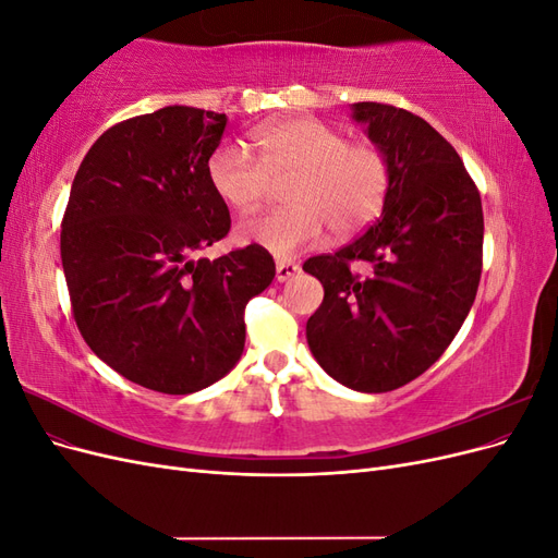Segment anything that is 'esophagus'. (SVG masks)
I'll use <instances>...</instances> for the list:
<instances>
[{
  "mask_svg": "<svg viewBox=\"0 0 558 558\" xmlns=\"http://www.w3.org/2000/svg\"><path fill=\"white\" fill-rule=\"evenodd\" d=\"M300 272V265L291 260H279L277 263V281H289Z\"/></svg>",
  "mask_w": 558,
  "mask_h": 558,
  "instance_id": "34e87169",
  "label": "esophagus"
}]
</instances>
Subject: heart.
Masks as SVG:
<instances>
[{"instance_id":"b5f03b06","label":"heart","mask_w":558,"mask_h":558,"mask_svg":"<svg viewBox=\"0 0 558 558\" xmlns=\"http://www.w3.org/2000/svg\"><path fill=\"white\" fill-rule=\"evenodd\" d=\"M248 148L218 146L207 177L214 193L238 211L256 209L269 183L289 179L281 199L289 207L246 218L238 228L244 244L289 258L316 244L326 232H353L373 218L386 199L391 170L373 144L347 142L344 132L300 116L260 125L248 134Z\"/></svg>"}]
</instances>
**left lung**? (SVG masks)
<instances>
[{
    "mask_svg": "<svg viewBox=\"0 0 558 558\" xmlns=\"http://www.w3.org/2000/svg\"><path fill=\"white\" fill-rule=\"evenodd\" d=\"M351 109L391 183L375 226L302 265L324 283L307 344L335 381L386 393L424 375L461 330L482 277L484 216L463 160L424 118L379 102Z\"/></svg>",
    "mask_w": 558,
    "mask_h": 558,
    "instance_id": "obj_1",
    "label": "left lung"
}]
</instances>
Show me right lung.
<instances>
[{"instance_id":"1","label":"right lung","mask_w":558,"mask_h":558,"mask_svg":"<svg viewBox=\"0 0 558 558\" xmlns=\"http://www.w3.org/2000/svg\"><path fill=\"white\" fill-rule=\"evenodd\" d=\"M228 118L165 107L109 128L83 158L60 256L83 340L118 375L189 396L238 365L244 307L275 279L260 246L209 260L230 230L207 162Z\"/></svg>"}]
</instances>
